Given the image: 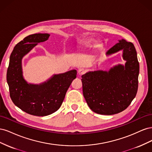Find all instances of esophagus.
Instances as JSON below:
<instances>
[{
  "instance_id": "34e87169",
  "label": "esophagus",
  "mask_w": 152,
  "mask_h": 152,
  "mask_svg": "<svg viewBox=\"0 0 152 152\" xmlns=\"http://www.w3.org/2000/svg\"><path fill=\"white\" fill-rule=\"evenodd\" d=\"M85 73H86V70L83 68H80V69H79V70H78V74L80 75H84Z\"/></svg>"
}]
</instances>
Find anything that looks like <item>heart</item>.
Here are the masks:
<instances>
[{
  "mask_svg": "<svg viewBox=\"0 0 152 152\" xmlns=\"http://www.w3.org/2000/svg\"><path fill=\"white\" fill-rule=\"evenodd\" d=\"M94 42V40L92 39H89L86 40V41H84V43H83V45L84 47H86V48H88L89 46H91V45L93 44Z\"/></svg>",
  "mask_w": 152,
  "mask_h": 152,
  "instance_id": "heart-1",
  "label": "heart"
}]
</instances>
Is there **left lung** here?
<instances>
[{
    "label": "left lung",
    "mask_w": 152,
    "mask_h": 152,
    "mask_svg": "<svg viewBox=\"0 0 152 152\" xmlns=\"http://www.w3.org/2000/svg\"><path fill=\"white\" fill-rule=\"evenodd\" d=\"M123 50L125 66L118 65L108 72L94 71L82 76V90L91 110L101 115H113L126 110L135 98L138 87L140 65L134 44L122 39L107 55Z\"/></svg>",
    "instance_id": "left-lung-1"
}]
</instances>
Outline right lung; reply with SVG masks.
I'll list each match as a JSON object with an SVG mask.
<instances>
[{
	"instance_id": "add662e5",
	"label": "right lung",
	"mask_w": 152,
	"mask_h": 152,
	"mask_svg": "<svg viewBox=\"0 0 152 152\" xmlns=\"http://www.w3.org/2000/svg\"><path fill=\"white\" fill-rule=\"evenodd\" d=\"M48 34L30 35L14 48L7 71L10 97L16 106L32 115H49L60 108L68 89L77 75L75 70L59 75L40 85L28 84L22 75L21 59L39 42L47 40Z\"/></svg>"
}]
</instances>
